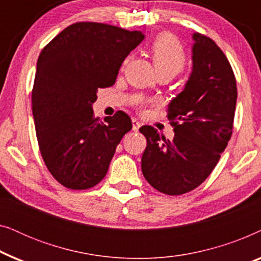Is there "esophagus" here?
Here are the masks:
<instances>
[{"instance_id":"esophagus-1","label":"esophagus","mask_w":261,"mask_h":261,"mask_svg":"<svg viewBox=\"0 0 261 261\" xmlns=\"http://www.w3.org/2000/svg\"><path fill=\"white\" fill-rule=\"evenodd\" d=\"M132 123H133V130L134 132H138L139 128L141 127V122H139L137 119H133L132 120Z\"/></svg>"}]
</instances>
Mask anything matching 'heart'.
<instances>
[{"label":"heart","instance_id":"1","mask_svg":"<svg viewBox=\"0 0 261 261\" xmlns=\"http://www.w3.org/2000/svg\"><path fill=\"white\" fill-rule=\"evenodd\" d=\"M152 58L158 73L176 76L185 66V53L179 40L172 34H160L152 44ZM128 58L123 64H127Z\"/></svg>","mask_w":261,"mask_h":261}]
</instances>
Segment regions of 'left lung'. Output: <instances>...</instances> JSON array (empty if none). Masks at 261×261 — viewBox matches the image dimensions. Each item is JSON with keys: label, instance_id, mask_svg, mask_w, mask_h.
Returning a JSON list of instances; mask_svg holds the SVG:
<instances>
[{"label": "left lung", "instance_id": "1", "mask_svg": "<svg viewBox=\"0 0 261 261\" xmlns=\"http://www.w3.org/2000/svg\"><path fill=\"white\" fill-rule=\"evenodd\" d=\"M192 70L169 105L174 138L142 126L147 139L141 158L144 177L163 194L177 196L204 181L226 149L233 132L238 91L227 57L212 39L192 34Z\"/></svg>", "mask_w": 261, "mask_h": 261}]
</instances>
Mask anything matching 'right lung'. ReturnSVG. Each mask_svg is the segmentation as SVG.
<instances>
[{"label": "right lung", "instance_id": "right-lung-1", "mask_svg": "<svg viewBox=\"0 0 261 261\" xmlns=\"http://www.w3.org/2000/svg\"><path fill=\"white\" fill-rule=\"evenodd\" d=\"M140 31L77 22L45 46L37 63L32 109L42 159L64 187L84 190L108 172L116 146L132 129L123 112L94 116L97 90L112 87Z\"/></svg>", "mask_w": 261, "mask_h": 261}]
</instances>
